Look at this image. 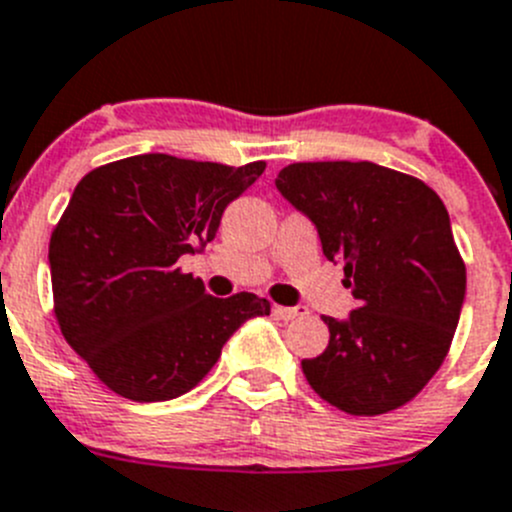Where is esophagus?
<instances>
[{
    "instance_id": "esophagus-1",
    "label": "esophagus",
    "mask_w": 512,
    "mask_h": 512,
    "mask_svg": "<svg viewBox=\"0 0 512 512\" xmlns=\"http://www.w3.org/2000/svg\"><path fill=\"white\" fill-rule=\"evenodd\" d=\"M272 313L278 315V318H283V321H293V318H300V315L308 313V308L305 305H272Z\"/></svg>"
}]
</instances>
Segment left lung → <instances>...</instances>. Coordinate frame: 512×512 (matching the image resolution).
Segmentation results:
<instances>
[{"mask_svg":"<svg viewBox=\"0 0 512 512\" xmlns=\"http://www.w3.org/2000/svg\"><path fill=\"white\" fill-rule=\"evenodd\" d=\"M341 262L358 308L323 318L328 348L303 374L353 417L404 407L437 374L465 303L467 272L442 199L424 181L371 161H305L275 179Z\"/></svg>","mask_w":512,"mask_h":512,"instance_id":"8db88e82","label":"left lung"}]
</instances>
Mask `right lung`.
<instances>
[{"label":"right lung","instance_id":"obj_1","mask_svg":"<svg viewBox=\"0 0 512 512\" xmlns=\"http://www.w3.org/2000/svg\"><path fill=\"white\" fill-rule=\"evenodd\" d=\"M265 161L141 154L80 179L50 237L55 318L93 374L131 401L186 394L212 371L222 346L270 303L255 293L212 298L179 257L214 240L229 202Z\"/></svg>","mask_w":512,"mask_h":512}]
</instances>
